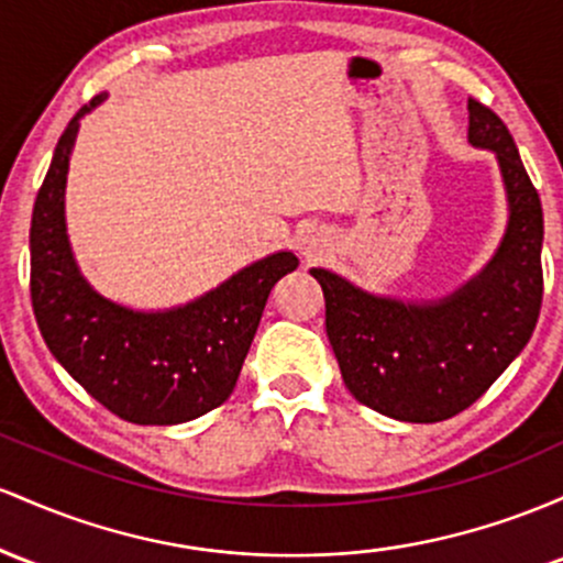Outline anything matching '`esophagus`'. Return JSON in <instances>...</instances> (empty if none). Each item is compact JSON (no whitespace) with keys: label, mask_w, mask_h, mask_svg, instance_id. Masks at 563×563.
<instances>
[{"label":"esophagus","mask_w":563,"mask_h":563,"mask_svg":"<svg viewBox=\"0 0 563 563\" xmlns=\"http://www.w3.org/2000/svg\"><path fill=\"white\" fill-rule=\"evenodd\" d=\"M300 250L306 252V255H313V252H316V244L311 242V239H302V242H300Z\"/></svg>","instance_id":"34e87169"}]
</instances>
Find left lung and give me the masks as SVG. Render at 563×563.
<instances>
[{"label":"left lung","mask_w":563,"mask_h":563,"mask_svg":"<svg viewBox=\"0 0 563 563\" xmlns=\"http://www.w3.org/2000/svg\"><path fill=\"white\" fill-rule=\"evenodd\" d=\"M468 143L495 154L508 197L500 247L473 279L444 298L399 300L311 268L345 388L385 418L439 422L468 409L523 351L540 316V197L503 119L473 98Z\"/></svg>","instance_id":"left-lung-1"}]
</instances>
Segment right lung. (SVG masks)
I'll list each match as a JSON object with an SVG mask.
<instances>
[{"label":"right lung","instance_id":"1","mask_svg":"<svg viewBox=\"0 0 563 563\" xmlns=\"http://www.w3.org/2000/svg\"><path fill=\"white\" fill-rule=\"evenodd\" d=\"M109 98L95 95L63 130L31 214V306L49 353L95 401L137 426H175L220 407L274 284L298 268L295 252L244 265L186 306L135 311L81 276L66 233V175L79 122Z\"/></svg>","mask_w":563,"mask_h":563}]
</instances>
